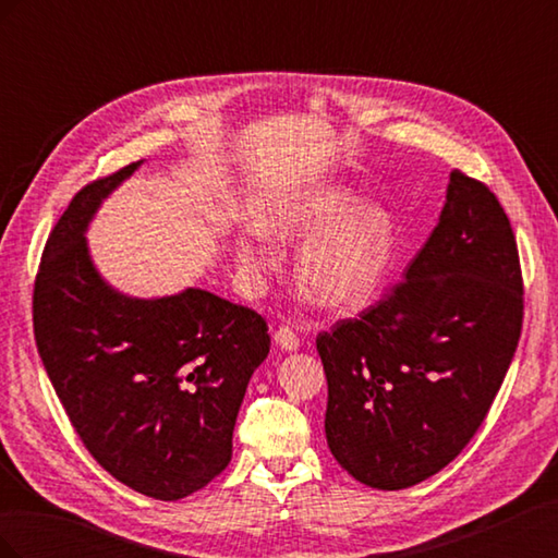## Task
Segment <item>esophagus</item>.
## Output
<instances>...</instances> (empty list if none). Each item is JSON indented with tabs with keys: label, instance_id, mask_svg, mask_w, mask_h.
<instances>
[{
	"label": "esophagus",
	"instance_id": "esophagus-1",
	"mask_svg": "<svg viewBox=\"0 0 558 558\" xmlns=\"http://www.w3.org/2000/svg\"><path fill=\"white\" fill-rule=\"evenodd\" d=\"M275 344L283 351H295L300 347V335L289 326H279L275 330Z\"/></svg>",
	"mask_w": 558,
	"mask_h": 558
}]
</instances>
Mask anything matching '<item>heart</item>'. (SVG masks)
Instances as JSON below:
<instances>
[{"instance_id":"obj_1","label":"heart","mask_w":558,"mask_h":558,"mask_svg":"<svg viewBox=\"0 0 558 558\" xmlns=\"http://www.w3.org/2000/svg\"><path fill=\"white\" fill-rule=\"evenodd\" d=\"M356 193L320 183L286 193L258 216L260 232L275 240H305L295 263L300 289L316 305L353 312L375 298L396 248L393 218L384 207H353ZM244 267L265 269L267 253L253 242L238 244Z\"/></svg>"}]
</instances>
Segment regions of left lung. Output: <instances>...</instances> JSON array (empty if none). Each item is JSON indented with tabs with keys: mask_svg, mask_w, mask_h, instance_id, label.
<instances>
[{
	"mask_svg": "<svg viewBox=\"0 0 558 558\" xmlns=\"http://www.w3.org/2000/svg\"><path fill=\"white\" fill-rule=\"evenodd\" d=\"M521 324L510 218L488 185L453 170L440 221L404 279L316 337L335 461L381 492L440 472L492 410Z\"/></svg>",
	"mask_w": 558,
	"mask_h": 558,
	"instance_id": "8db88e82",
	"label": "left lung"
}]
</instances>
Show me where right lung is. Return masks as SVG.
I'll return each mask as SVG.
<instances>
[{
	"label": "right lung",
	"mask_w": 558,
	"mask_h": 558,
	"mask_svg": "<svg viewBox=\"0 0 558 558\" xmlns=\"http://www.w3.org/2000/svg\"><path fill=\"white\" fill-rule=\"evenodd\" d=\"M140 162L72 197L32 295L35 340L81 442L111 477L179 500L221 475L248 379L269 353L265 318L202 289L140 300L90 260L86 230Z\"/></svg>",
	"instance_id": "obj_1"
}]
</instances>
